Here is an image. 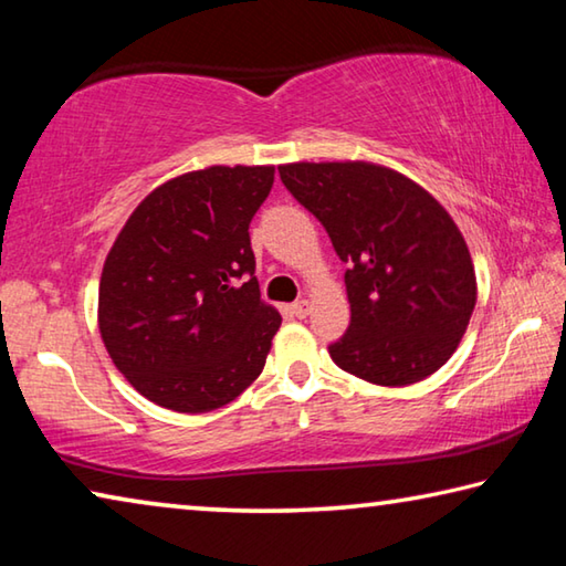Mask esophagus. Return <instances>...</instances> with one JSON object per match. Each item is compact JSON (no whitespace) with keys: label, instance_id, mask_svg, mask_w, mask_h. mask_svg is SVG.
<instances>
[{"label":"esophagus","instance_id":"esophagus-1","mask_svg":"<svg viewBox=\"0 0 566 566\" xmlns=\"http://www.w3.org/2000/svg\"><path fill=\"white\" fill-rule=\"evenodd\" d=\"M290 310H292V314H294V317H300V319H304V317H306V314H310V312H312V304H310V302H306V300H300V302H294V304L290 306Z\"/></svg>","mask_w":566,"mask_h":566}]
</instances>
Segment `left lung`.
<instances>
[{"label":"left lung","mask_w":566,"mask_h":566,"mask_svg":"<svg viewBox=\"0 0 566 566\" xmlns=\"http://www.w3.org/2000/svg\"><path fill=\"white\" fill-rule=\"evenodd\" d=\"M280 177L349 264L352 322L329 344L334 364L379 387L434 375L476 304L472 256L447 209L417 181L371 161H294Z\"/></svg>","instance_id":"obj_1"}]
</instances>
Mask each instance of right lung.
I'll use <instances>...</instances> for the list:
<instances>
[{
    "label": "right lung",
    "instance_id": "1",
    "mask_svg": "<svg viewBox=\"0 0 566 566\" xmlns=\"http://www.w3.org/2000/svg\"><path fill=\"white\" fill-rule=\"evenodd\" d=\"M274 167H207L159 185L129 214L99 280V334L129 385L202 415L262 375L282 317L262 302L249 222Z\"/></svg>",
    "mask_w": 566,
    "mask_h": 566
}]
</instances>
